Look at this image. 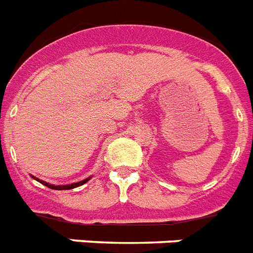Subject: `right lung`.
Instances as JSON below:
<instances>
[{
    "label": "right lung",
    "mask_w": 253,
    "mask_h": 253,
    "mask_svg": "<svg viewBox=\"0 0 253 253\" xmlns=\"http://www.w3.org/2000/svg\"><path fill=\"white\" fill-rule=\"evenodd\" d=\"M32 178L36 179L37 182H40L41 184L43 185H46V187H48V188L51 189H55V191H64V189H73V188H77V187H79V185H83L85 184V183L89 180L90 178H87V179H84V180H81V182H78V183H71V184H66V185H55V184H49V183L44 182V180H41V179L36 178V176L32 175Z\"/></svg>",
    "instance_id": "obj_1"
}]
</instances>
